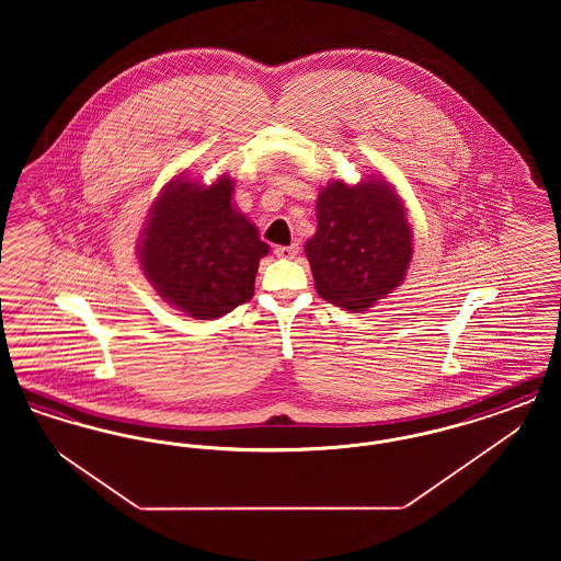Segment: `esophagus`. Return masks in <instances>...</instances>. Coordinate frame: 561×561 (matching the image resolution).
I'll return each mask as SVG.
<instances>
[{
    "label": "esophagus",
    "instance_id": "34e87169",
    "mask_svg": "<svg viewBox=\"0 0 561 561\" xmlns=\"http://www.w3.org/2000/svg\"><path fill=\"white\" fill-rule=\"evenodd\" d=\"M298 254V243H293V245H277L275 248V256L277 259H294Z\"/></svg>",
    "mask_w": 561,
    "mask_h": 561
}]
</instances>
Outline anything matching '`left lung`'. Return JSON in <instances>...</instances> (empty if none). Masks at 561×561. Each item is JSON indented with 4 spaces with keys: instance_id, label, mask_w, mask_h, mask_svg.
<instances>
[{
    "instance_id": "left-lung-1",
    "label": "left lung",
    "mask_w": 561,
    "mask_h": 561,
    "mask_svg": "<svg viewBox=\"0 0 561 561\" xmlns=\"http://www.w3.org/2000/svg\"><path fill=\"white\" fill-rule=\"evenodd\" d=\"M316 210L318 231L305 254L323 300L362 313L400 286L412 261V229L387 181H332Z\"/></svg>"
}]
</instances>
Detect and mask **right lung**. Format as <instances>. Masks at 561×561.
<instances>
[{"label":"right lung","instance_id":"obj_1","mask_svg":"<svg viewBox=\"0 0 561 561\" xmlns=\"http://www.w3.org/2000/svg\"><path fill=\"white\" fill-rule=\"evenodd\" d=\"M233 181L210 187L179 174L153 202L138 261L165 302L195 320H216L254 294L259 263L268 245L231 204Z\"/></svg>","mask_w":561,"mask_h":561}]
</instances>
